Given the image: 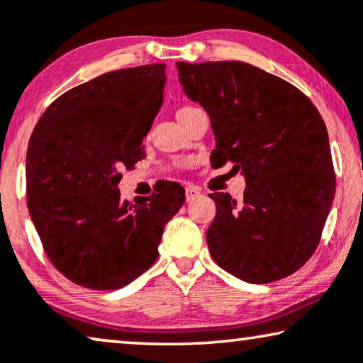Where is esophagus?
Segmentation results:
<instances>
[{
    "label": "esophagus",
    "mask_w": 363,
    "mask_h": 363,
    "mask_svg": "<svg viewBox=\"0 0 363 363\" xmlns=\"http://www.w3.org/2000/svg\"><path fill=\"white\" fill-rule=\"evenodd\" d=\"M199 194H201V191H199L196 186H193V185L186 186V201H191V199L199 196Z\"/></svg>",
    "instance_id": "obj_1"
}]
</instances>
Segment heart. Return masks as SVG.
Here are the masks:
<instances>
[{"instance_id": "obj_1", "label": "heart", "mask_w": 363, "mask_h": 363, "mask_svg": "<svg viewBox=\"0 0 363 363\" xmlns=\"http://www.w3.org/2000/svg\"><path fill=\"white\" fill-rule=\"evenodd\" d=\"M188 109H193L191 106H185V108H182L180 109V111H178V113H183V111H188Z\"/></svg>"}]
</instances>
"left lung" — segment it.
I'll list each match as a JSON object with an SVG mask.
<instances>
[{
  "instance_id": "obj_1",
  "label": "left lung",
  "mask_w": 363,
  "mask_h": 363,
  "mask_svg": "<svg viewBox=\"0 0 363 363\" xmlns=\"http://www.w3.org/2000/svg\"><path fill=\"white\" fill-rule=\"evenodd\" d=\"M186 96L211 118V165L245 177L240 203L211 193L206 233L214 262L249 283L285 278L306 264L330 211L335 175L328 129L296 86L238 60L177 62Z\"/></svg>"
}]
</instances>
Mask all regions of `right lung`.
I'll return each mask as SVG.
<instances>
[{
  "label": "right lung",
  "instance_id": "obj_1",
  "mask_svg": "<svg viewBox=\"0 0 363 363\" xmlns=\"http://www.w3.org/2000/svg\"><path fill=\"white\" fill-rule=\"evenodd\" d=\"M165 64L108 72L45 109L26 157L30 219L55 269L91 290H118L159 257L164 228L185 203L160 183L121 201L119 169L145 157L143 139L164 101Z\"/></svg>",
  "mask_w": 363,
  "mask_h": 363
}]
</instances>
